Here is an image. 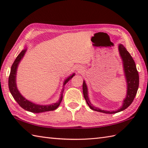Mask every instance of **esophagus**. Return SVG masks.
Masks as SVG:
<instances>
[{"mask_svg":"<svg viewBox=\"0 0 148 148\" xmlns=\"http://www.w3.org/2000/svg\"><path fill=\"white\" fill-rule=\"evenodd\" d=\"M83 67H82V66H78V67H77V71L78 72H82L83 71Z\"/></svg>","mask_w":148,"mask_h":148,"instance_id":"1","label":"esophagus"}]
</instances>
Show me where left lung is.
<instances>
[{"instance_id": "1", "label": "left lung", "mask_w": 148, "mask_h": 148, "mask_svg": "<svg viewBox=\"0 0 148 148\" xmlns=\"http://www.w3.org/2000/svg\"><path fill=\"white\" fill-rule=\"evenodd\" d=\"M118 50L119 55H120L123 61V72L127 81V90L126 97H125V99L123 101V104L121 108L116 110V111H106V110H102L98 108H96V107L93 106L92 103L90 101L87 85L86 82L84 80L83 83V92L84 98L86 100L87 104L88 105L90 108L93 110V111L106 113V114H114V113L122 111L125 109H127L132 103L136 95L138 88H139V77L136 64H135L134 59L132 57L130 53H128L126 48H125V46L121 45V44H119L118 45Z\"/></svg>"}]
</instances>
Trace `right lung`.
<instances>
[{"label":"right lung","mask_w":148,"mask_h":148,"mask_svg":"<svg viewBox=\"0 0 148 148\" xmlns=\"http://www.w3.org/2000/svg\"><path fill=\"white\" fill-rule=\"evenodd\" d=\"M27 50V48L25 46L21 53L18 55L16 58L15 59L13 64H12L11 68V72L9 76V81H8V85H9V89L11 93L12 96L13 97L14 99L18 102V103L20 105L22 108L24 109L26 111L32 112L34 113H40V112H44L46 111H54L60 104V103L63 99V93H64V86L65 84L67 83L68 81L70 80L71 78L73 77L75 73H73L71 76H69L67 79L64 80V84H63V88L60 93V97L57 102L51 103L49 105H39L36 104V103H34L31 101H29V100L26 99L25 97L21 95L20 92L17 88L16 85V72L18 65L20 62L23 58Z\"/></svg>","instance_id":"right-lung-1"}]
</instances>
